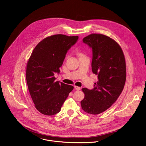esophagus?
Returning <instances> with one entry per match:
<instances>
[{"label":"esophagus","instance_id":"esophagus-1","mask_svg":"<svg viewBox=\"0 0 146 146\" xmlns=\"http://www.w3.org/2000/svg\"><path fill=\"white\" fill-rule=\"evenodd\" d=\"M74 88H75V89H76V90H81V88H80V87H78V86H75Z\"/></svg>","mask_w":146,"mask_h":146}]
</instances>
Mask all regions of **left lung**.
Masks as SVG:
<instances>
[{"label": "left lung", "mask_w": 146, "mask_h": 146, "mask_svg": "<svg viewBox=\"0 0 146 146\" xmlns=\"http://www.w3.org/2000/svg\"><path fill=\"white\" fill-rule=\"evenodd\" d=\"M83 42L92 48V71L98 81L92 90L83 88L82 110L91 115L100 114L108 109L117 99L126 81V62L122 48L110 37L91 34Z\"/></svg>", "instance_id": "obj_1"}]
</instances>
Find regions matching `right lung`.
Listing matches in <instances>:
<instances>
[{
	"mask_svg": "<svg viewBox=\"0 0 146 146\" xmlns=\"http://www.w3.org/2000/svg\"><path fill=\"white\" fill-rule=\"evenodd\" d=\"M78 36L57 34L48 36L34 48L27 66L26 79L31 98L41 113L52 116L58 113L73 86L55 81L66 54Z\"/></svg>",
	"mask_w": 146,
	"mask_h": 146,
	"instance_id": "obj_1",
	"label": "right lung"
}]
</instances>
